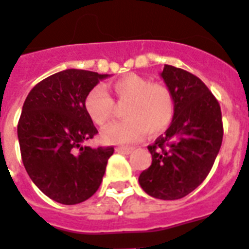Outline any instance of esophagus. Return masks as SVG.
I'll return each mask as SVG.
<instances>
[{"label": "esophagus", "mask_w": 249, "mask_h": 249, "mask_svg": "<svg viewBox=\"0 0 249 249\" xmlns=\"http://www.w3.org/2000/svg\"><path fill=\"white\" fill-rule=\"evenodd\" d=\"M133 149L134 148H131V147H118L116 151L120 153H124V155H129V153L133 152Z\"/></svg>", "instance_id": "1"}]
</instances>
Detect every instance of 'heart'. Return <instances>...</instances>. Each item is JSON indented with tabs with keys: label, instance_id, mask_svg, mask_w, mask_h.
Segmentation results:
<instances>
[{
	"label": "heart",
	"instance_id": "1",
	"mask_svg": "<svg viewBox=\"0 0 249 249\" xmlns=\"http://www.w3.org/2000/svg\"><path fill=\"white\" fill-rule=\"evenodd\" d=\"M108 89L120 102H128L124 108L126 119L107 125L101 137L110 144H129L142 138L148 130L157 134L166 129L174 115L170 90L162 84L151 83L138 74H128L108 84ZM84 108L97 125L107 124L114 114V102L106 90L94 87L87 93Z\"/></svg>",
	"mask_w": 249,
	"mask_h": 249
}]
</instances>
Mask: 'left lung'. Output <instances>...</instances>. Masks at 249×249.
<instances>
[{
  "label": "left lung",
  "mask_w": 249,
  "mask_h": 249,
  "mask_svg": "<svg viewBox=\"0 0 249 249\" xmlns=\"http://www.w3.org/2000/svg\"><path fill=\"white\" fill-rule=\"evenodd\" d=\"M160 75L173 96V120L148 145L152 163L138 180L151 197L173 201L189 195L209 175L223 142V120L219 102L201 79L171 65Z\"/></svg>",
  "instance_id": "obj_1"
}]
</instances>
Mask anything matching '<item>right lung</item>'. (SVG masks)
Segmentation results:
<instances>
[{
  "mask_svg": "<svg viewBox=\"0 0 249 249\" xmlns=\"http://www.w3.org/2000/svg\"><path fill=\"white\" fill-rule=\"evenodd\" d=\"M108 74L66 69L39 82L24 102L18 124L28 175L44 195L76 205L100 188L114 147L90 148L98 133L84 108L87 93Z\"/></svg>",
  "mask_w": 249,
  "mask_h": 249,
  "instance_id": "obj_1",
  "label": "right lung"
}]
</instances>
